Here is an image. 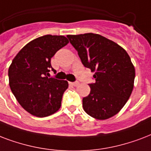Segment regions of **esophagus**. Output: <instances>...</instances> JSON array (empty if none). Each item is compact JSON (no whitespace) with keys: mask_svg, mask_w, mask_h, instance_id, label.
Returning a JSON list of instances; mask_svg holds the SVG:
<instances>
[{"mask_svg":"<svg viewBox=\"0 0 151 151\" xmlns=\"http://www.w3.org/2000/svg\"><path fill=\"white\" fill-rule=\"evenodd\" d=\"M69 83L71 84V85H72V86H79V82H70Z\"/></svg>","mask_w":151,"mask_h":151,"instance_id":"34e87169","label":"esophagus"}]
</instances>
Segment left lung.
Returning a JSON list of instances; mask_svg holds the SVG:
<instances>
[{
    "label": "left lung",
    "instance_id": "8db88e82",
    "mask_svg": "<svg viewBox=\"0 0 151 151\" xmlns=\"http://www.w3.org/2000/svg\"><path fill=\"white\" fill-rule=\"evenodd\" d=\"M83 65L94 72L91 92L83 99L88 115L106 120L117 114L130 98L135 71L126 50L113 41L94 33L67 35Z\"/></svg>",
    "mask_w": 151,
    "mask_h": 151
}]
</instances>
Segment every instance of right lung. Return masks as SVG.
I'll use <instances>...</instances> for the list:
<instances>
[{
	"instance_id": "right-lung-1",
	"label": "right lung",
	"mask_w": 151,
	"mask_h": 151,
	"mask_svg": "<svg viewBox=\"0 0 151 151\" xmlns=\"http://www.w3.org/2000/svg\"><path fill=\"white\" fill-rule=\"evenodd\" d=\"M69 42L63 35L42 36L16 54L9 68V86L22 107L31 115L45 117L59 110L66 80L49 78L51 58Z\"/></svg>"
}]
</instances>
